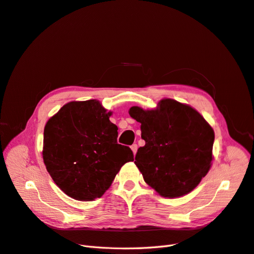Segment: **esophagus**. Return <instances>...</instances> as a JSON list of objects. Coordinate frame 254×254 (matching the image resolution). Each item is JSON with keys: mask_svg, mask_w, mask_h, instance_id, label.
I'll use <instances>...</instances> for the list:
<instances>
[{"mask_svg": "<svg viewBox=\"0 0 254 254\" xmlns=\"http://www.w3.org/2000/svg\"><path fill=\"white\" fill-rule=\"evenodd\" d=\"M137 145L136 144H133L132 146H131V150H132V152H133V154L135 155L136 154V152H137Z\"/></svg>", "mask_w": 254, "mask_h": 254, "instance_id": "1", "label": "esophagus"}]
</instances>
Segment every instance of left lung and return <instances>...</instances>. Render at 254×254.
<instances>
[{
    "label": "left lung",
    "instance_id": "8db88e82",
    "mask_svg": "<svg viewBox=\"0 0 254 254\" xmlns=\"http://www.w3.org/2000/svg\"><path fill=\"white\" fill-rule=\"evenodd\" d=\"M159 108L133 106L129 115L141 124L144 147L134 164L159 195L184 196L194 190L210 168L215 133L204 118L189 105L165 99Z\"/></svg>",
    "mask_w": 254,
    "mask_h": 254
}]
</instances>
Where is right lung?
<instances>
[{"label":"right lung","instance_id":"right-lung-1","mask_svg":"<svg viewBox=\"0 0 254 254\" xmlns=\"http://www.w3.org/2000/svg\"><path fill=\"white\" fill-rule=\"evenodd\" d=\"M98 101L69 102L51 118L44 131L43 157L59 189L80 201L100 198L121 167L133 160L118 144V127Z\"/></svg>","mask_w":254,"mask_h":254}]
</instances>
